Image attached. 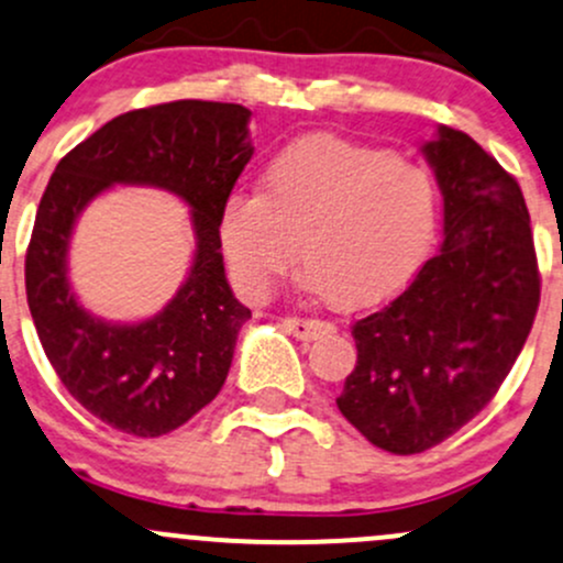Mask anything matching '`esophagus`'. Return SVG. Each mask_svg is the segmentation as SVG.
Returning <instances> with one entry per match:
<instances>
[{
    "mask_svg": "<svg viewBox=\"0 0 563 563\" xmlns=\"http://www.w3.org/2000/svg\"><path fill=\"white\" fill-rule=\"evenodd\" d=\"M283 325H286L288 333H294L296 339H305V342L318 339L320 333L331 331V323H323V320H312V318H286L283 320Z\"/></svg>",
    "mask_w": 563,
    "mask_h": 563,
    "instance_id": "obj_1",
    "label": "esophagus"
}]
</instances>
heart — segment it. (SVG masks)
<instances>
[{"instance_id":"b5f03b06","label":"heart","mask_w":563,"mask_h":563,"mask_svg":"<svg viewBox=\"0 0 563 563\" xmlns=\"http://www.w3.org/2000/svg\"><path fill=\"white\" fill-rule=\"evenodd\" d=\"M438 230L430 173L339 139H301L264 165L262 191H232L219 240L232 277L262 296L305 258V286L344 310L409 286Z\"/></svg>"}]
</instances>
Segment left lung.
Returning <instances> with one entry per match:
<instances>
[{
    "instance_id": "obj_1",
    "label": "left lung",
    "mask_w": 563,
    "mask_h": 563,
    "mask_svg": "<svg viewBox=\"0 0 563 563\" xmlns=\"http://www.w3.org/2000/svg\"><path fill=\"white\" fill-rule=\"evenodd\" d=\"M443 195V245L398 299L352 325L339 411L374 446L419 454L454 435L510 374L540 305L521 187L467 133L422 146Z\"/></svg>"
}]
</instances>
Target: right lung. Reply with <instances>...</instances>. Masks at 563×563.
Here are the masks:
<instances>
[{
	"label": "right lung",
	"instance_id": "obj_1",
	"mask_svg": "<svg viewBox=\"0 0 563 563\" xmlns=\"http://www.w3.org/2000/svg\"><path fill=\"white\" fill-rule=\"evenodd\" d=\"M249 122V109L219 101L128 111L74 146L42 195L26 251L31 318L66 390L109 428L165 435L224 387L251 310L227 283L219 213L253 157ZM114 183L165 188L192 208L188 280L141 324L96 319L68 283L65 258L78 213Z\"/></svg>",
	"mask_w": 563,
	"mask_h": 563
}]
</instances>
